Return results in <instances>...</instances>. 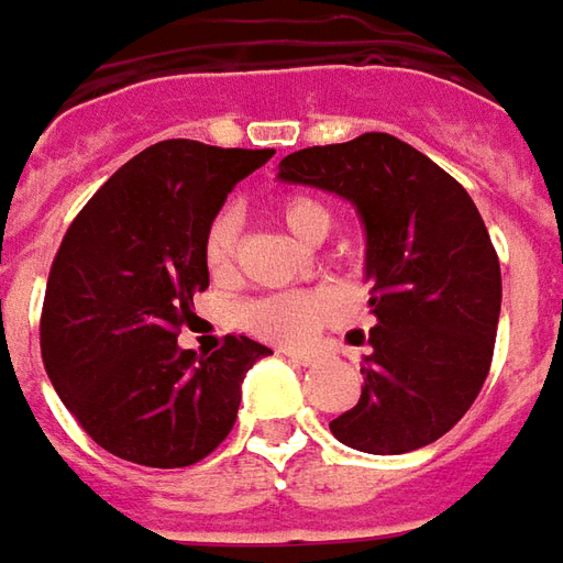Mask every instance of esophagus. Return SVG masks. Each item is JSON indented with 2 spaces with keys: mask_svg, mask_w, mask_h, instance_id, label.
<instances>
[{
  "mask_svg": "<svg viewBox=\"0 0 563 563\" xmlns=\"http://www.w3.org/2000/svg\"><path fill=\"white\" fill-rule=\"evenodd\" d=\"M289 361L301 363V366H313V363H320V354L317 351H283Z\"/></svg>",
  "mask_w": 563,
  "mask_h": 563,
  "instance_id": "obj_1",
  "label": "esophagus"
}]
</instances>
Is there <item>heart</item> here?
I'll list each match as a JSON object with an SVG mask.
<instances>
[{
	"label": "heart",
	"mask_w": 563,
	"mask_h": 563,
	"mask_svg": "<svg viewBox=\"0 0 563 563\" xmlns=\"http://www.w3.org/2000/svg\"><path fill=\"white\" fill-rule=\"evenodd\" d=\"M274 218L301 243H320L332 228V209L313 194H286L271 206ZM236 250V218L218 216L202 243V258L212 277H224L233 267ZM335 317V298L330 292H277L250 301L240 311V327L274 345H305L313 332Z\"/></svg>",
	"instance_id": "1"
}]
</instances>
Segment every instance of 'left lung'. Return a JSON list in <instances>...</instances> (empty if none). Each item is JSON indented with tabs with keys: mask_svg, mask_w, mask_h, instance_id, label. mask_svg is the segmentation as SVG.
I'll use <instances>...</instances> for the list:
<instances>
[{
	"mask_svg": "<svg viewBox=\"0 0 563 563\" xmlns=\"http://www.w3.org/2000/svg\"><path fill=\"white\" fill-rule=\"evenodd\" d=\"M283 181L332 190L366 224L369 357L354 410L332 419L345 446L397 456L443 438L493 363L503 274L487 224L453 175L385 132L289 153Z\"/></svg>",
	"mask_w": 563,
	"mask_h": 563,
	"instance_id": "left-lung-1",
	"label": "left lung"
}]
</instances>
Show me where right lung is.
I'll return each mask as SVG.
<instances>
[{
    "label": "right lung",
    "mask_w": 563,
    "mask_h": 563,
    "mask_svg": "<svg viewBox=\"0 0 563 563\" xmlns=\"http://www.w3.org/2000/svg\"><path fill=\"white\" fill-rule=\"evenodd\" d=\"M271 156L159 141L113 172L64 233L42 301V361L64 407L107 453L185 468L231 434L243 376L271 347L224 335L197 357L178 335L209 286V224L233 185Z\"/></svg>",
    "instance_id": "obj_1"
}]
</instances>
